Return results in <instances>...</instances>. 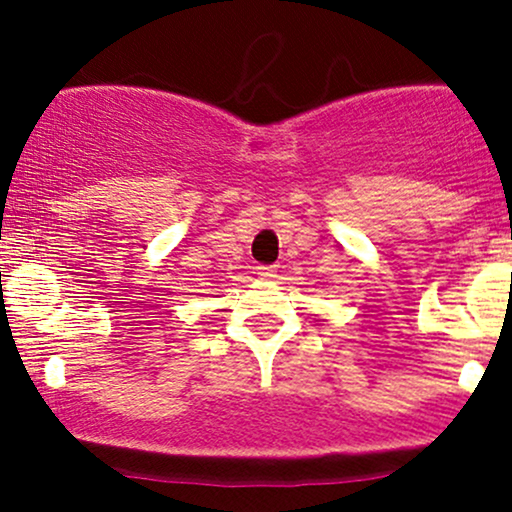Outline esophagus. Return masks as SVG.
Wrapping results in <instances>:
<instances>
[{
    "label": "esophagus",
    "mask_w": 512,
    "mask_h": 512,
    "mask_svg": "<svg viewBox=\"0 0 512 512\" xmlns=\"http://www.w3.org/2000/svg\"><path fill=\"white\" fill-rule=\"evenodd\" d=\"M255 272H257V276H262V279H272L276 267H272V264H257Z\"/></svg>",
    "instance_id": "obj_1"
}]
</instances>
